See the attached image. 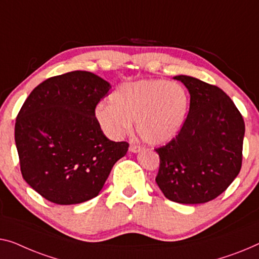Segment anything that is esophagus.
I'll return each instance as SVG.
<instances>
[{
    "instance_id": "1",
    "label": "esophagus",
    "mask_w": 259,
    "mask_h": 259,
    "mask_svg": "<svg viewBox=\"0 0 259 259\" xmlns=\"http://www.w3.org/2000/svg\"><path fill=\"white\" fill-rule=\"evenodd\" d=\"M141 149H142V146H141V145H137V144H131V145H130V148H129V151L134 152V153H136V152L140 151Z\"/></svg>"
}]
</instances>
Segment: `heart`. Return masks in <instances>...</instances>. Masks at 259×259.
<instances>
[{
	"instance_id": "b5f03b06",
	"label": "heart",
	"mask_w": 259,
	"mask_h": 259,
	"mask_svg": "<svg viewBox=\"0 0 259 259\" xmlns=\"http://www.w3.org/2000/svg\"><path fill=\"white\" fill-rule=\"evenodd\" d=\"M110 105H99L95 118L102 130L121 138L137 124L146 143L165 144L183 128L190 108V95L183 84L165 80L122 83L111 93Z\"/></svg>"
}]
</instances>
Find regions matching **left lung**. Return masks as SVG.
<instances>
[{
	"label": "left lung",
	"instance_id": "obj_1",
	"mask_svg": "<svg viewBox=\"0 0 259 259\" xmlns=\"http://www.w3.org/2000/svg\"><path fill=\"white\" fill-rule=\"evenodd\" d=\"M175 79L190 92V110L179 134L156 149V183L171 201L204 203L222 194L241 171L244 121L221 88L193 76Z\"/></svg>",
	"mask_w": 259,
	"mask_h": 259
}]
</instances>
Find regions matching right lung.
<instances>
[{
    "label": "right lung",
    "instance_id": "1",
    "mask_svg": "<svg viewBox=\"0 0 259 259\" xmlns=\"http://www.w3.org/2000/svg\"><path fill=\"white\" fill-rule=\"evenodd\" d=\"M111 88L94 73L68 72L30 93L15 123L26 183L49 201L76 204L95 198L129 144L105 136L95 108Z\"/></svg>",
    "mask_w": 259,
    "mask_h": 259
}]
</instances>
